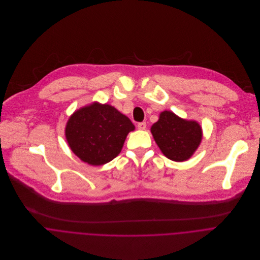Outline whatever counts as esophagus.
<instances>
[{"label":"esophagus","mask_w":260,"mask_h":260,"mask_svg":"<svg viewBox=\"0 0 260 260\" xmlns=\"http://www.w3.org/2000/svg\"><path fill=\"white\" fill-rule=\"evenodd\" d=\"M137 128H138L139 130H144V129L146 128V123H145V122H141V123H138V125H137Z\"/></svg>","instance_id":"obj_1"}]
</instances>
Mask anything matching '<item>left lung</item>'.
Listing matches in <instances>:
<instances>
[{
	"label": "left lung",
	"mask_w": 260,
	"mask_h": 260,
	"mask_svg": "<svg viewBox=\"0 0 260 260\" xmlns=\"http://www.w3.org/2000/svg\"><path fill=\"white\" fill-rule=\"evenodd\" d=\"M150 131L162 152L176 162L190 158L202 140V129L197 122L182 120L168 111L160 115Z\"/></svg>",
	"instance_id": "1"
}]
</instances>
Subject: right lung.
Here are the masks:
<instances>
[{"label":"right lung","mask_w":260,"mask_h":260,"mask_svg":"<svg viewBox=\"0 0 260 260\" xmlns=\"http://www.w3.org/2000/svg\"><path fill=\"white\" fill-rule=\"evenodd\" d=\"M132 122L109 105H93L77 111L69 120L66 136L71 149L90 165H103L120 153Z\"/></svg>","instance_id":"right-lung-1"}]
</instances>
